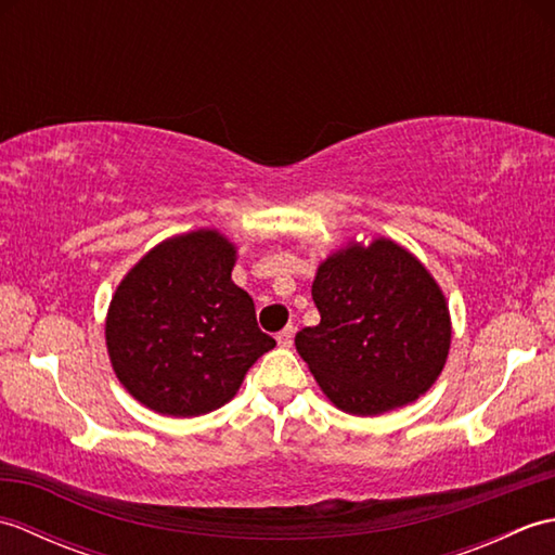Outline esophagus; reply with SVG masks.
<instances>
[{
  "mask_svg": "<svg viewBox=\"0 0 555 555\" xmlns=\"http://www.w3.org/2000/svg\"><path fill=\"white\" fill-rule=\"evenodd\" d=\"M293 336H296V328H293V326L281 328V332L276 334L279 346H281V348H291V346H293Z\"/></svg>",
  "mask_w": 555,
  "mask_h": 555,
  "instance_id": "1",
  "label": "esophagus"
}]
</instances>
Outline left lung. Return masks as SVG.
I'll list each match as a JSON object with an SVG mask.
<instances>
[{
    "label": "left lung",
    "mask_w": 555,
    "mask_h": 555,
    "mask_svg": "<svg viewBox=\"0 0 555 555\" xmlns=\"http://www.w3.org/2000/svg\"><path fill=\"white\" fill-rule=\"evenodd\" d=\"M320 324L296 348L332 403L374 417L427 393L451 348L443 291L403 245L374 238L328 255L312 281Z\"/></svg>",
    "instance_id": "obj_1"
}]
</instances>
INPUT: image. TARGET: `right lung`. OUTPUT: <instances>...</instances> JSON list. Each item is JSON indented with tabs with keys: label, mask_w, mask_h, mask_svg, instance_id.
<instances>
[{
	"label": "right lung",
	"mask_w": 555,
	"mask_h": 555,
	"mask_svg": "<svg viewBox=\"0 0 555 555\" xmlns=\"http://www.w3.org/2000/svg\"><path fill=\"white\" fill-rule=\"evenodd\" d=\"M233 264L227 235L199 229L162 241L124 276L104 336L138 403L169 417L207 415L276 346L259 332L253 298L231 281Z\"/></svg>",
	"instance_id": "1"
}]
</instances>
